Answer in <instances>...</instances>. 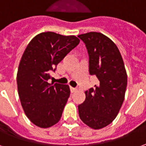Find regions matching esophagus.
<instances>
[{"instance_id": "1", "label": "esophagus", "mask_w": 146, "mask_h": 146, "mask_svg": "<svg viewBox=\"0 0 146 146\" xmlns=\"http://www.w3.org/2000/svg\"><path fill=\"white\" fill-rule=\"evenodd\" d=\"M70 89H71V92H72V93L77 91V89H76V88H73V87H70Z\"/></svg>"}]
</instances>
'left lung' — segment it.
I'll list each match as a JSON object with an SVG mask.
<instances>
[{
    "mask_svg": "<svg viewBox=\"0 0 146 146\" xmlns=\"http://www.w3.org/2000/svg\"><path fill=\"white\" fill-rule=\"evenodd\" d=\"M89 54V74L99 80L95 88L85 92L86 100L78 105L79 117L93 129L112 122L123 104L127 87V72L117 46L104 34L90 32L78 35Z\"/></svg>",
    "mask_w": 146,
    "mask_h": 146,
    "instance_id": "left-lung-1",
    "label": "left lung"
}]
</instances>
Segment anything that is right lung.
I'll list each match as a JSON object with an SVG mask.
<instances>
[{"label":"right lung","mask_w":146,"mask_h":146,"mask_svg":"<svg viewBox=\"0 0 146 146\" xmlns=\"http://www.w3.org/2000/svg\"><path fill=\"white\" fill-rule=\"evenodd\" d=\"M79 42L74 36L42 33L31 40L22 54L17 73L18 92L25 115L38 127L47 128L60 121L70 88L47 81L50 72Z\"/></svg>","instance_id":"obj_1"}]
</instances>
